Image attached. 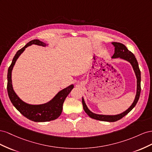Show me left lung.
<instances>
[{"label": "left lung", "mask_w": 152, "mask_h": 152, "mask_svg": "<svg viewBox=\"0 0 152 152\" xmlns=\"http://www.w3.org/2000/svg\"><path fill=\"white\" fill-rule=\"evenodd\" d=\"M112 44L115 46V53L113 55L112 58H120L122 59L127 60V61L131 63V64L132 65V66L133 67L134 71L135 72L136 78H137V92H136L135 99H134L132 104L130 106V107L128 110H127L123 112L122 113L119 114V115H97V114L94 113L92 112H91L88 110V108L87 107V106H86V104L85 102L84 99L82 97V104H83V109L86 112V113L87 114L90 118L97 120L104 121V122H116V121L120 120L121 118H122L124 116L127 115L136 105L139 99H140V93H141V71L140 70V68H139L138 63L135 57V56H134V55L132 53L131 51H130L127 48L126 46H125L124 45L122 44V43L113 42H112Z\"/></svg>", "instance_id": "obj_1"}]
</instances>
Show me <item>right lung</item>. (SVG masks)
I'll use <instances>...</instances> for the list:
<instances>
[{
    "label": "right lung",
    "instance_id": "add662e5",
    "mask_svg": "<svg viewBox=\"0 0 152 152\" xmlns=\"http://www.w3.org/2000/svg\"><path fill=\"white\" fill-rule=\"evenodd\" d=\"M32 45H37L42 46H46L45 42L38 39H34L28 42L22 48L16 52L13 59H12L11 66L8 69L7 85V93L12 104L16 108V110L26 118L36 122H49V121L58 118L61 115L64 102L69 94L74 88V85H71L60 91L52 100L48 102L43 104L32 105L21 101L12 88L11 72L16 60L20 57V55L23 53L26 48Z\"/></svg>",
    "mask_w": 152,
    "mask_h": 152
}]
</instances>
